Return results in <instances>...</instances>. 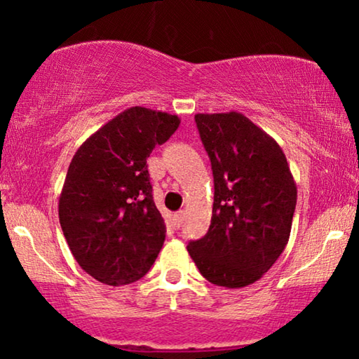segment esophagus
Returning <instances> with one entry per match:
<instances>
[{"instance_id":"esophagus-1","label":"esophagus","mask_w":359,"mask_h":359,"mask_svg":"<svg viewBox=\"0 0 359 359\" xmlns=\"http://www.w3.org/2000/svg\"><path fill=\"white\" fill-rule=\"evenodd\" d=\"M184 222V210H180V212L175 214V225L176 227H181Z\"/></svg>"}]
</instances>
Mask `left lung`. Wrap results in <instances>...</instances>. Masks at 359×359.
I'll return each instance as SVG.
<instances>
[{
    "mask_svg": "<svg viewBox=\"0 0 359 359\" xmlns=\"http://www.w3.org/2000/svg\"><path fill=\"white\" fill-rule=\"evenodd\" d=\"M214 175L208 233L188 252L201 274L229 289L253 284L286 248L297 188L278 142L240 112L196 114Z\"/></svg>",
    "mask_w": 359,
    "mask_h": 359,
    "instance_id": "1",
    "label": "left lung"
}]
</instances>
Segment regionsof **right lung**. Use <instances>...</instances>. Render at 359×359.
<instances>
[{
	"label": "right lung",
	"mask_w": 359,
	"mask_h": 359,
	"mask_svg": "<svg viewBox=\"0 0 359 359\" xmlns=\"http://www.w3.org/2000/svg\"><path fill=\"white\" fill-rule=\"evenodd\" d=\"M178 126V116L129 107L73 155L58 217L73 257L100 283H134L158 257L166 227L151 196L147 158Z\"/></svg>",
	"instance_id": "add662e5"
}]
</instances>
